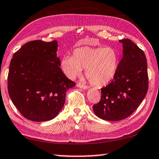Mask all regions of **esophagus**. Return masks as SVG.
I'll list each match as a JSON object with an SVG mask.
<instances>
[{"instance_id":"34e87169","label":"esophagus","mask_w":159,"mask_h":159,"mask_svg":"<svg viewBox=\"0 0 159 159\" xmlns=\"http://www.w3.org/2000/svg\"><path fill=\"white\" fill-rule=\"evenodd\" d=\"M76 86L78 88H80V89H88V86H86V85L80 84V83H78V84H76Z\"/></svg>"}]
</instances>
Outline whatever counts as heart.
I'll list each match as a JSON object with an SVG mask.
<instances>
[{"instance_id": "heart-1", "label": "heart", "mask_w": 159, "mask_h": 159, "mask_svg": "<svg viewBox=\"0 0 159 159\" xmlns=\"http://www.w3.org/2000/svg\"><path fill=\"white\" fill-rule=\"evenodd\" d=\"M120 62L119 53L112 47L83 46L61 59V68L67 76L74 78L86 68V75L92 84L103 86L116 74Z\"/></svg>"}]
</instances>
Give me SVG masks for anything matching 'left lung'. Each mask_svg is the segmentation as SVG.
Wrapping results in <instances>:
<instances>
[{
    "mask_svg": "<svg viewBox=\"0 0 159 159\" xmlns=\"http://www.w3.org/2000/svg\"><path fill=\"white\" fill-rule=\"evenodd\" d=\"M123 58L116 74L101 89V98L93 111L101 119L116 121L125 119L139 107L148 91L147 61L144 52L131 40L119 41Z\"/></svg>",
    "mask_w": 159,
    "mask_h": 159,
    "instance_id": "obj_1",
    "label": "left lung"
}]
</instances>
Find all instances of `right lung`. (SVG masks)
I'll list each match as a JSON object with an SVG mask.
<instances>
[{"mask_svg":"<svg viewBox=\"0 0 159 159\" xmlns=\"http://www.w3.org/2000/svg\"><path fill=\"white\" fill-rule=\"evenodd\" d=\"M58 42H28L14 53L8 76L12 102L25 118L47 121L58 116L66 91L75 84L66 76L57 56Z\"/></svg>","mask_w":159,"mask_h":159,"instance_id":"right-lung-1","label":"right lung"}]
</instances>
